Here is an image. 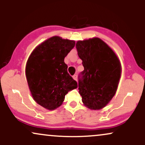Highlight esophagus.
<instances>
[{
  "mask_svg": "<svg viewBox=\"0 0 145 145\" xmlns=\"http://www.w3.org/2000/svg\"><path fill=\"white\" fill-rule=\"evenodd\" d=\"M73 78H74V80H75L77 81V80H78L77 75H74V76H73Z\"/></svg>",
  "mask_w": 145,
  "mask_h": 145,
  "instance_id": "obj_1",
  "label": "esophagus"
}]
</instances>
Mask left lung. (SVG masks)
Returning a JSON list of instances; mask_svg holds the SVG:
<instances>
[{"mask_svg":"<svg viewBox=\"0 0 145 145\" xmlns=\"http://www.w3.org/2000/svg\"><path fill=\"white\" fill-rule=\"evenodd\" d=\"M76 48L84 67L78 80L82 101L89 109L100 110L116 93L121 73L120 61L99 38L78 41Z\"/></svg>","mask_w":145,"mask_h":145,"instance_id":"1","label":"left lung"}]
</instances>
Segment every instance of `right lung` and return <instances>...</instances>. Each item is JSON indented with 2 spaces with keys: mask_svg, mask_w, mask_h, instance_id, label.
I'll return each mask as SVG.
<instances>
[{
  "mask_svg": "<svg viewBox=\"0 0 145 145\" xmlns=\"http://www.w3.org/2000/svg\"><path fill=\"white\" fill-rule=\"evenodd\" d=\"M75 44L73 40L52 37L37 46L28 59L26 76L30 91L34 100L45 108H59L65 95L78 87L64 62Z\"/></svg>",
  "mask_w": 145,
  "mask_h": 145,
  "instance_id": "right-lung-1",
  "label": "right lung"
}]
</instances>
